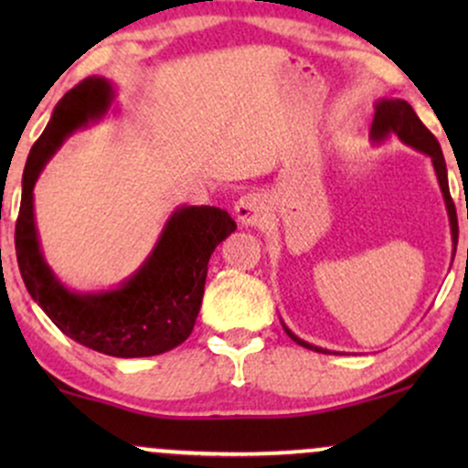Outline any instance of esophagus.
<instances>
[{"mask_svg":"<svg viewBox=\"0 0 468 468\" xmlns=\"http://www.w3.org/2000/svg\"><path fill=\"white\" fill-rule=\"evenodd\" d=\"M235 218L241 227H255L268 218V200L261 193H244L238 202H235Z\"/></svg>","mask_w":468,"mask_h":468,"instance_id":"esophagus-1","label":"esophagus"}]
</instances>
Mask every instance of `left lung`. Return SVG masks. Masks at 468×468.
<instances>
[{"instance_id":"left-lung-1","label":"left lung","mask_w":468,"mask_h":468,"mask_svg":"<svg viewBox=\"0 0 468 468\" xmlns=\"http://www.w3.org/2000/svg\"><path fill=\"white\" fill-rule=\"evenodd\" d=\"M376 114L372 121V130H369V138L372 143L380 144L388 141L389 136H399L402 143L410 144L416 152L427 154L431 158L433 171H436V178L440 185V191H442L444 204H447L449 213V224H451V239H453V246H458V218H455V204L451 200L449 193V178H447V163H444L442 149H440V143L436 141L431 132L422 125V121L418 118L413 107L402 99H380L376 101ZM286 335L292 338L294 343H299L302 347H308V350L330 354V350H324V347H316L313 343L303 341L294 335L292 330L286 324H282Z\"/></svg>"}]
</instances>
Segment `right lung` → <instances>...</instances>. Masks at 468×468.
<instances>
[{"label": "right lung", "instance_id": "1", "mask_svg": "<svg viewBox=\"0 0 468 468\" xmlns=\"http://www.w3.org/2000/svg\"><path fill=\"white\" fill-rule=\"evenodd\" d=\"M112 101L114 85L90 77L57 103L26 160L15 250L30 297L63 335L107 356H155L189 338L202 305L208 260L238 227L224 208L178 207L143 266L121 286L101 292H77L63 286L41 252L32 191L69 133L99 121Z\"/></svg>", "mask_w": 468, "mask_h": 468}]
</instances>
